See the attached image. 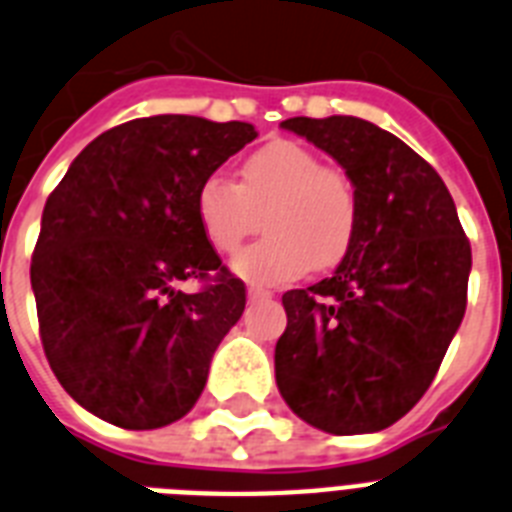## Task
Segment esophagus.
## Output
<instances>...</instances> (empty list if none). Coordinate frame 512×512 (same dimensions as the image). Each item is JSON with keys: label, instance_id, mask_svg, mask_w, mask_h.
Instances as JSON below:
<instances>
[{"label": "esophagus", "instance_id": "esophagus-1", "mask_svg": "<svg viewBox=\"0 0 512 512\" xmlns=\"http://www.w3.org/2000/svg\"><path fill=\"white\" fill-rule=\"evenodd\" d=\"M270 297H273V294L265 292V289H255V286H252V289L247 292L249 302H265V299H270Z\"/></svg>", "mask_w": 512, "mask_h": 512}]
</instances>
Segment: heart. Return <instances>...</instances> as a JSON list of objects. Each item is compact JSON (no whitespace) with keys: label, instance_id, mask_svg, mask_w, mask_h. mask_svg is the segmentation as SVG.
<instances>
[{"label":"heart","instance_id":"obj_1","mask_svg":"<svg viewBox=\"0 0 512 512\" xmlns=\"http://www.w3.org/2000/svg\"><path fill=\"white\" fill-rule=\"evenodd\" d=\"M194 207L205 239L223 255L239 249L265 213L268 236L231 260L236 276L252 286H284L313 265L331 268L357 231V194L347 173L286 139L252 152L239 168V184L207 178Z\"/></svg>","mask_w":512,"mask_h":512}]
</instances>
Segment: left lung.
Returning <instances> with one entry per match:
<instances>
[{
	"label": "left lung",
	"mask_w": 512,
	"mask_h": 512,
	"mask_svg": "<svg viewBox=\"0 0 512 512\" xmlns=\"http://www.w3.org/2000/svg\"><path fill=\"white\" fill-rule=\"evenodd\" d=\"M281 128L342 165L357 231L331 276L281 297L278 392L326 434H373L434 381L465 315L471 244L439 173L394 134L352 115Z\"/></svg>",
	"instance_id": "8db88e82"
}]
</instances>
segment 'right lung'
I'll list each match as a JSON object with an SVG mask.
<instances>
[{
	"label": "right lung",
	"mask_w": 512,
	"mask_h": 512,
	"mask_svg": "<svg viewBox=\"0 0 512 512\" xmlns=\"http://www.w3.org/2000/svg\"><path fill=\"white\" fill-rule=\"evenodd\" d=\"M255 136L239 120H128L91 141L49 194L31 260L41 344L62 389L102 421L160 429L205 389L247 294L194 202ZM189 277L214 284L184 295Z\"/></svg>",
	"instance_id": "add662e5"
}]
</instances>
